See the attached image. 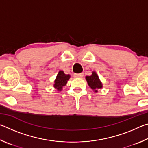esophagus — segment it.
<instances>
[{"instance_id":"obj_1","label":"esophagus","mask_w":148,"mask_h":148,"mask_svg":"<svg viewBox=\"0 0 148 148\" xmlns=\"http://www.w3.org/2000/svg\"><path fill=\"white\" fill-rule=\"evenodd\" d=\"M84 76V73H79V74H74V77H82Z\"/></svg>"}]
</instances>
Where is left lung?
<instances>
[{"mask_svg":"<svg viewBox=\"0 0 148 148\" xmlns=\"http://www.w3.org/2000/svg\"><path fill=\"white\" fill-rule=\"evenodd\" d=\"M86 80L88 83L89 87L92 89L95 90V92H97V89L102 88V83L99 80V76H97L96 72H93L92 73V75L90 76H86Z\"/></svg>","mask_w":148,"mask_h":148,"instance_id":"left-lung-1","label":"left lung"}]
</instances>
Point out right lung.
Returning a JSON list of instances; mask_svg holds the SVG:
<instances>
[{
  "mask_svg": "<svg viewBox=\"0 0 148 148\" xmlns=\"http://www.w3.org/2000/svg\"><path fill=\"white\" fill-rule=\"evenodd\" d=\"M70 77L71 76L69 74L66 75L64 73L63 71H59V74L57 76L56 81H55V88H56L58 91H61L62 87L66 84Z\"/></svg>",
  "mask_w": 148,
  "mask_h": 148,
  "instance_id": "obj_1",
  "label": "right lung"
}]
</instances>
